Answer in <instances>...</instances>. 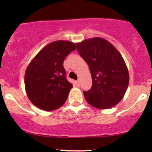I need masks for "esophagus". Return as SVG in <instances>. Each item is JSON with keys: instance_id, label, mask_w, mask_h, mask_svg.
<instances>
[{"instance_id": "obj_1", "label": "esophagus", "mask_w": 152, "mask_h": 152, "mask_svg": "<svg viewBox=\"0 0 152 152\" xmlns=\"http://www.w3.org/2000/svg\"><path fill=\"white\" fill-rule=\"evenodd\" d=\"M75 83L77 84V85H80V80H76V81H75Z\"/></svg>"}]
</instances>
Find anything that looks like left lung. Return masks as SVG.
Listing matches in <instances>:
<instances>
[{"label":"left lung","mask_w":152,"mask_h":152,"mask_svg":"<svg viewBox=\"0 0 152 152\" xmlns=\"http://www.w3.org/2000/svg\"><path fill=\"white\" fill-rule=\"evenodd\" d=\"M77 52L89 65L92 87L84 91L85 100L98 109H109L121 101L129 80L128 68L119 51L103 38L78 42Z\"/></svg>","instance_id":"1"}]
</instances>
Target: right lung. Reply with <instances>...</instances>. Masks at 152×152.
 <instances>
[{"instance_id":"1","label":"right lung","mask_w":152,"mask_h":152,"mask_svg":"<svg viewBox=\"0 0 152 152\" xmlns=\"http://www.w3.org/2000/svg\"><path fill=\"white\" fill-rule=\"evenodd\" d=\"M76 49L74 42L58 40L45 45L25 72V88L29 100L42 110L59 108L66 101L72 85L65 77L64 58Z\"/></svg>"}]
</instances>
